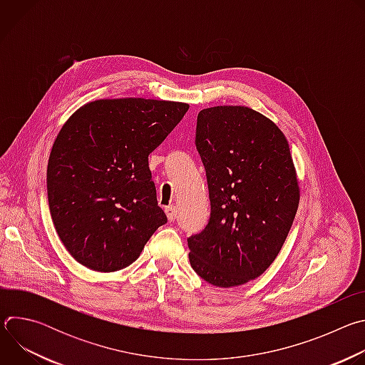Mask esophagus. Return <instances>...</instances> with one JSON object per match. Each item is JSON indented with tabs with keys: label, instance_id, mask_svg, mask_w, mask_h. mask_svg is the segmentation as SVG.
<instances>
[{
	"label": "esophagus",
	"instance_id": "1",
	"mask_svg": "<svg viewBox=\"0 0 365 365\" xmlns=\"http://www.w3.org/2000/svg\"><path fill=\"white\" fill-rule=\"evenodd\" d=\"M165 212H166L169 221H175V220H176V215H178L176 206H166V207H165Z\"/></svg>",
	"mask_w": 365,
	"mask_h": 365
}]
</instances>
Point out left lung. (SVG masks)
<instances>
[{
	"label": "left lung",
	"instance_id": "left-lung-1",
	"mask_svg": "<svg viewBox=\"0 0 365 365\" xmlns=\"http://www.w3.org/2000/svg\"><path fill=\"white\" fill-rule=\"evenodd\" d=\"M196 147L211 218L187 240L190 266L212 286L245 284L272 266L297 211L300 187L289 143L252 108L218 106L197 114Z\"/></svg>",
	"mask_w": 365,
	"mask_h": 365
}]
</instances>
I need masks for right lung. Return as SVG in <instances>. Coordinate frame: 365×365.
<instances>
[{
    "mask_svg": "<svg viewBox=\"0 0 365 365\" xmlns=\"http://www.w3.org/2000/svg\"><path fill=\"white\" fill-rule=\"evenodd\" d=\"M187 110L175 101L96 99L63 124L47 163V199L56 232L79 264L102 273L125 269L168 222L148 154Z\"/></svg>",
    "mask_w": 365,
    "mask_h": 365,
    "instance_id": "1",
    "label": "right lung"
}]
</instances>
